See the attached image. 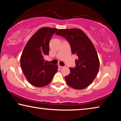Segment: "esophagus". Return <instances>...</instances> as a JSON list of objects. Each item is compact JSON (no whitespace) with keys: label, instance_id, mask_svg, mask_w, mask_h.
Masks as SVG:
<instances>
[{"label":"esophagus","instance_id":"34e87169","mask_svg":"<svg viewBox=\"0 0 121 121\" xmlns=\"http://www.w3.org/2000/svg\"><path fill=\"white\" fill-rule=\"evenodd\" d=\"M59 67H60V68H63V66H61L60 65H59Z\"/></svg>","mask_w":121,"mask_h":121}]
</instances>
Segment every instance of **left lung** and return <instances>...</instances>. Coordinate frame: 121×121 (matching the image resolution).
Returning <instances> with one entry per match:
<instances>
[{
    "instance_id": "8db88e82",
    "label": "left lung",
    "mask_w": 121,
    "mask_h": 121,
    "mask_svg": "<svg viewBox=\"0 0 121 121\" xmlns=\"http://www.w3.org/2000/svg\"><path fill=\"white\" fill-rule=\"evenodd\" d=\"M56 34L68 41L71 52L78 57L75 60L76 66L75 68H70V74L65 77L67 84L77 90L89 86L97 76L100 65L93 43L86 35L79 29H60Z\"/></svg>"
}]
</instances>
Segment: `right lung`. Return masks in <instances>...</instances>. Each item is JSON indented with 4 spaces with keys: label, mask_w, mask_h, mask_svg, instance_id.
Listing matches in <instances>:
<instances>
[{
    "label": "right lung",
    "mask_w": 121,
    "mask_h": 121,
    "mask_svg": "<svg viewBox=\"0 0 121 121\" xmlns=\"http://www.w3.org/2000/svg\"><path fill=\"white\" fill-rule=\"evenodd\" d=\"M58 29L40 28L26 43L20 58L24 76L30 84L43 87L50 84L58 71L57 65L48 64L44 57L49 53V43Z\"/></svg>",
    "instance_id": "add662e5"
}]
</instances>
